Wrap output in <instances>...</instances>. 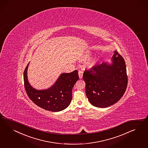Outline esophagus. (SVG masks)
<instances>
[{"label":"esophagus","instance_id":"esophagus-1","mask_svg":"<svg viewBox=\"0 0 148 148\" xmlns=\"http://www.w3.org/2000/svg\"><path fill=\"white\" fill-rule=\"evenodd\" d=\"M78 73H79V78H80V79H82V76H83V73H84V72H82V71H79Z\"/></svg>","mask_w":148,"mask_h":148}]
</instances>
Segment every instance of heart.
<instances>
[{
	"label": "heart",
	"instance_id": "obj_1",
	"mask_svg": "<svg viewBox=\"0 0 148 148\" xmlns=\"http://www.w3.org/2000/svg\"><path fill=\"white\" fill-rule=\"evenodd\" d=\"M90 56V53L89 52H87L85 54H84L82 56V60H86L87 58H89V56ZM95 63V58H91L90 59V60L88 61V62L87 63V65L88 66V67H92L94 64Z\"/></svg>",
	"mask_w": 148,
	"mask_h": 148
}]
</instances>
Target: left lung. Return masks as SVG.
I'll list each match as a JSON object with an SVG mask.
<instances>
[{
	"label": "left lung",
	"mask_w": 148,
	"mask_h": 148,
	"mask_svg": "<svg viewBox=\"0 0 148 148\" xmlns=\"http://www.w3.org/2000/svg\"><path fill=\"white\" fill-rule=\"evenodd\" d=\"M112 64L106 63L85 69L83 79L86 93L92 105L105 108L117 103L124 94L127 85V75L124 59L114 51Z\"/></svg>",
	"instance_id": "1"
}]
</instances>
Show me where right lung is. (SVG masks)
<instances>
[{"label":"right lung","mask_w":148,"mask_h":148,"mask_svg":"<svg viewBox=\"0 0 148 148\" xmlns=\"http://www.w3.org/2000/svg\"><path fill=\"white\" fill-rule=\"evenodd\" d=\"M29 63L24 71V87L27 95L40 108L52 112H58L67 108L72 99V89L79 80L77 70L62 73L54 85L48 90H36L29 84L27 78Z\"/></svg>","instance_id":"add662e5"}]
</instances>
